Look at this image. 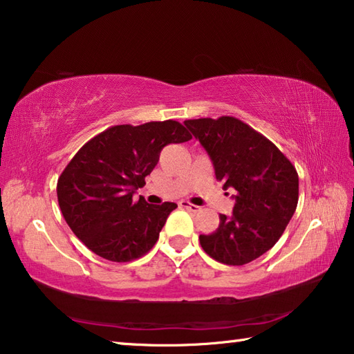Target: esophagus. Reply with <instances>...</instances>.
<instances>
[{
	"instance_id": "1",
	"label": "esophagus",
	"mask_w": 354,
	"mask_h": 354,
	"mask_svg": "<svg viewBox=\"0 0 354 354\" xmlns=\"http://www.w3.org/2000/svg\"><path fill=\"white\" fill-rule=\"evenodd\" d=\"M179 206L187 209V211H190V212H198L200 211L198 206L192 205V203H189V201H181V203H179Z\"/></svg>"
}]
</instances>
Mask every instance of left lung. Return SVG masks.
I'll return each instance as SVG.
<instances>
[{
  "label": "left lung",
  "mask_w": 354,
  "mask_h": 354,
  "mask_svg": "<svg viewBox=\"0 0 354 354\" xmlns=\"http://www.w3.org/2000/svg\"><path fill=\"white\" fill-rule=\"evenodd\" d=\"M211 158L217 181L234 189L231 217L201 234L203 250L226 266H243L283 236L298 205V173L274 143L236 117L185 120Z\"/></svg>",
  "instance_id": "left-lung-1"
}]
</instances>
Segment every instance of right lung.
<instances>
[{"mask_svg": "<svg viewBox=\"0 0 354 354\" xmlns=\"http://www.w3.org/2000/svg\"><path fill=\"white\" fill-rule=\"evenodd\" d=\"M192 139L175 120L117 124L88 140L57 179V201L75 236L95 254L129 262L158 242L175 203L148 205L134 194L169 143Z\"/></svg>", "mask_w": 354, "mask_h": 354, "instance_id": "add662e5", "label": "right lung"}]
</instances>
